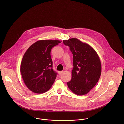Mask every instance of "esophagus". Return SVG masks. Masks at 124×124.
I'll return each instance as SVG.
<instances>
[{
    "mask_svg": "<svg viewBox=\"0 0 124 124\" xmlns=\"http://www.w3.org/2000/svg\"><path fill=\"white\" fill-rule=\"evenodd\" d=\"M63 71H58V73H59V74H61V73H62L63 72Z\"/></svg>",
    "mask_w": 124,
    "mask_h": 124,
    "instance_id": "obj_1",
    "label": "esophagus"
}]
</instances>
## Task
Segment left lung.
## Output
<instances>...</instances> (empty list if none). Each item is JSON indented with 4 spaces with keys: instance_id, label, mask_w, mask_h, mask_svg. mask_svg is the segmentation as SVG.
<instances>
[{
    "instance_id": "8db88e82",
    "label": "left lung",
    "mask_w": 124,
    "mask_h": 124,
    "mask_svg": "<svg viewBox=\"0 0 124 124\" xmlns=\"http://www.w3.org/2000/svg\"><path fill=\"white\" fill-rule=\"evenodd\" d=\"M73 55L71 79L67 83L69 88L79 95L86 94L94 87L101 74V63L95 51L88 44L76 38L63 39Z\"/></svg>"
}]
</instances>
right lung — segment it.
Listing matches in <instances>:
<instances>
[{"label":"right lung","mask_w":124,"mask_h":124,"mask_svg":"<svg viewBox=\"0 0 124 124\" xmlns=\"http://www.w3.org/2000/svg\"><path fill=\"white\" fill-rule=\"evenodd\" d=\"M61 42L59 40H40L32 44L24 53L20 72L26 86L33 93H45L53 85L57 73L53 69L51 51Z\"/></svg>","instance_id":"add662e5"}]
</instances>
